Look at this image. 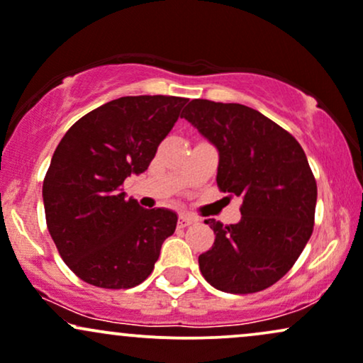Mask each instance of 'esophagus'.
I'll list each match as a JSON object with an SVG mask.
<instances>
[{
	"mask_svg": "<svg viewBox=\"0 0 363 363\" xmlns=\"http://www.w3.org/2000/svg\"><path fill=\"white\" fill-rule=\"evenodd\" d=\"M194 221H195V219L189 218V216H180V218H178V228H186V226H190Z\"/></svg>",
	"mask_w": 363,
	"mask_h": 363,
	"instance_id": "1",
	"label": "esophagus"
}]
</instances>
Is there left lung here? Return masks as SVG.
I'll return each mask as SVG.
<instances>
[{"mask_svg":"<svg viewBox=\"0 0 363 363\" xmlns=\"http://www.w3.org/2000/svg\"><path fill=\"white\" fill-rule=\"evenodd\" d=\"M182 118L219 154L218 186L242 197V219H206L216 240L199 255L211 286L266 290L291 269L312 235L317 185L302 145L262 113L235 103L194 99Z\"/></svg>","mask_w":363,"mask_h":363,"instance_id":"8db88e82","label":"left lung"}]
</instances>
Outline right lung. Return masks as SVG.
<instances>
[{"mask_svg":"<svg viewBox=\"0 0 363 363\" xmlns=\"http://www.w3.org/2000/svg\"><path fill=\"white\" fill-rule=\"evenodd\" d=\"M186 101L120 97L87 113L61 138L43 183L44 211L61 259L85 283L137 286L174 233L177 213L144 209L121 185L149 168Z\"/></svg>","mask_w":363,"mask_h":363,"instance_id":"add662e5","label":"right lung"}]
</instances>
